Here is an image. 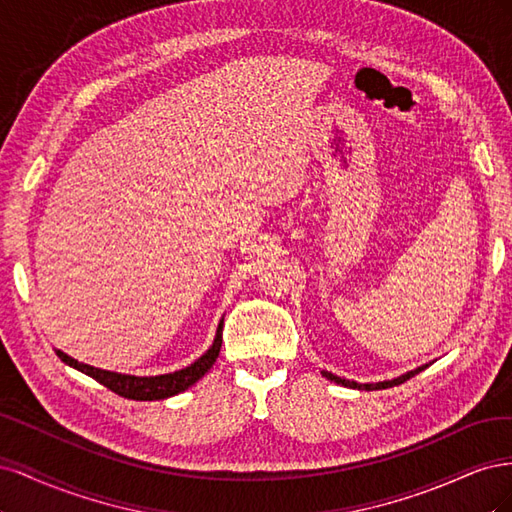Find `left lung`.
I'll return each mask as SVG.
<instances>
[{
  "instance_id": "obj_1",
  "label": "left lung",
  "mask_w": 512,
  "mask_h": 512,
  "mask_svg": "<svg viewBox=\"0 0 512 512\" xmlns=\"http://www.w3.org/2000/svg\"><path fill=\"white\" fill-rule=\"evenodd\" d=\"M429 365H421V367H416V369H412V371H406V374H401V376H397V378H393V380H382V382H367V384H361V382H354V380H346V378H339V376H335V374H331V371H320V374L327 378V380H331V382H335V384H342V386H348V389H359V391H380V389H391V386H397V384H404L406 380H410L412 376H416L418 371H423V369H427Z\"/></svg>"
}]
</instances>
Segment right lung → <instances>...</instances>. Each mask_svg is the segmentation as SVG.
I'll return each instance as SVG.
<instances>
[{
    "label": "right lung",
    "mask_w": 512,
    "mask_h": 512,
    "mask_svg": "<svg viewBox=\"0 0 512 512\" xmlns=\"http://www.w3.org/2000/svg\"><path fill=\"white\" fill-rule=\"evenodd\" d=\"M222 327H224V318L218 324V333H215L211 348L203 356H200V359H196L188 367L173 371V374H162V376L119 374V371H108V369H100V367L76 361V359H72L70 354L61 352L57 348H55V352L66 365L83 371L85 376L98 380L100 384H104L106 389H111L113 393H117L121 397H128V399H136V401H153V399H166V397H173V395L188 391L192 384H196L200 378L207 374V371L213 367L215 359L220 356Z\"/></svg>",
    "instance_id": "1"
}]
</instances>
